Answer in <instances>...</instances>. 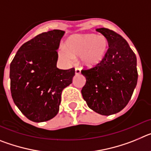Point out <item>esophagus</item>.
Segmentation results:
<instances>
[{
    "label": "esophagus",
    "mask_w": 151,
    "mask_h": 151,
    "mask_svg": "<svg viewBox=\"0 0 151 151\" xmlns=\"http://www.w3.org/2000/svg\"><path fill=\"white\" fill-rule=\"evenodd\" d=\"M75 73L76 75L80 74V73H81V69H80L79 68H76V69H75Z\"/></svg>",
    "instance_id": "1"
}]
</instances>
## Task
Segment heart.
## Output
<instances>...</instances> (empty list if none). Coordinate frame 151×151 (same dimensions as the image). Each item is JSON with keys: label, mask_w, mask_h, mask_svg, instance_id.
Returning a JSON list of instances; mask_svg holds the SVG:
<instances>
[{"label": "heart", "mask_w": 151, "mask_h": 151, "mask_svg": "<svg viewBox=\"0 0 151 151\" xmlns=\"http://www.w3.org/2000/svg\"><path fill=\"white\" fill-rule=\"evenodd\" d=\"M107 49L108 41L104 35L93 33L75 35L68 39L65 47H60L58 57L67 65L80 57L84 66H92L102 61Z\"/></svg>", "instance_id": "obj_1"}]
</instances>
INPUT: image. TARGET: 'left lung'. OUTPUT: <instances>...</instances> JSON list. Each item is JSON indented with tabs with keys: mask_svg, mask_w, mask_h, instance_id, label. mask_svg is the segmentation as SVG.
<instances>
[{
	"mask_svg": "<svg viewBox=\"0 0 151 151\" xmlns=\"http://www.w3.org/2000/svg\"><path fill=\"white\" fill-rule=\"evenodd\" d=\"M96 30L106 37L109 47L101 63L81 71L86 78L81 92L90 109L109 116L121 111L130 101L138 81L137 59L120 35L106 28Z\"/></svg>",
	"mask_w": 151,
	"mask_h": 151,
	"instance_id": "8db88e82",
	"label": "left lung"
}]
</instances>
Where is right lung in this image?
Masks as SVG:
<instances>
[{"label":"right lung","instance_id":"add662e5","mask_svg":"<svg viewBox=\"0 0 151 151\" xmlns=\"http://www.w3.org/2000/svg\"><path fill=\"white\" fill-rule=\"evenodd\" d=\"M64 33L54 29L36 35L19 47L10 63L13 102L33 122H45L57 115L63 90L73 82L74 68L57 67V50Z\"/></svg>","mask_w":151,"mask_h":151}]
</instances>
